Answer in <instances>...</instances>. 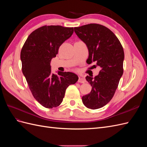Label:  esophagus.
I'll return each instance as SVG.
<instances>
[{
	"mask_svg": "<svg viewBox=\"0 0 147 147\" xmlns=\"http://www.w3.org/2000/svg\"><path fill=\"white\" fill-rule=\"evenodd\" d=\"M79 83H84L86 82V80H85V78L84 77L83 75H78V81Z\"/></svg>",
	"mask_w": 147,
	"mask_h": 147,
	"instance_id": "obj_1",
	"label": "esophagus"
}]
</instances>
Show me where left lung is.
I'll return each mask as SVG.
<instances>
[{
  "label": "left lung",
  "mask_w": 147,
  "mask_h": 147,
  "mask_svg": "<svg viewBox=\"0 0 147 147\" xmlns=\"http://www.w3.org/2000/svg\"><path fill=\"white\" fill-rule=\"evenodd\" d=\"M74 30L88 47L87 64L94 62V67L100 69L95 77L86 76L92 90L82 97V102L88 109H100L112 99L123 75V48L113 32L102 25L89 24L74 28Z\"/></svg>",
  "instance_id": "1"
}]
</instances>
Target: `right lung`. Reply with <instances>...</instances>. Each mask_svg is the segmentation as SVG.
Returning a JSON list of instances; mask_svg holds the SVG:
<instances>
[{"instance_id":"add662e5","label":"right lung","mask_w":147,"mask_h":147,"mask_svg":"<svg viewBox=\"0 0 147 147\" xmlns=\"http://www.w3.org/2000/svg\"><path fill=\"white\" fill-rule=\"evenodd\" d=\"M74 32L73 28L43 26L31 33L21 51L22 71L34 98L42 106L52 109L63 102L67 88L78 77L72 72H51L50 63L60 46Z\"/></svg>"}]
</instances>
